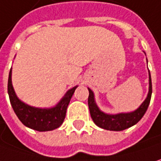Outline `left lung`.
Here are the masks:
<instances>
[{
	"mask_svg": "<svg viewBox=\"0 0 161 161\" xmlns=\"http://www.w3.org/2000/svg\"><path fill=\"white\" fill-rule=\"evenodd\" d=\"M89 96H88V107L91 118L93 122L98 127L110 130V131H123L125 130L136 124H137L142 119L144 114L148 108L151 94H152V83H151V76L149 72V91L147 97L142 103V105L136 110L130 113H120L116 115H109L103 113L102 111L98 110L94 100V94L91 89L88 88Z\"/></svg>",
	"mask_w": 161,
	"mask_h": 161,
	"instance_id": "1",
	"label": "left lung"
}]
</instances>
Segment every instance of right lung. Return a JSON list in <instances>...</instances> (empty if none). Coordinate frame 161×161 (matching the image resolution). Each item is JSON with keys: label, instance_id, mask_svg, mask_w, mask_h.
Masks as SVG:
<instances>
[{"label": "right lung", "instance_id": "right-lung-1", "mask_svg": "<svg viewBox=\"0 0 161 161\" xmlns=\"http://www.w3.org/2000/svg\"><path fill=\"white\" fill-rule=\"evenodd\" d=\"M76 86L70 89L59 104L52 109L30 107L18 99L12 85V68L8 78V94L11 105L22 124L38 132L51 131L60 127L65 118L66 110Z\"/></svg>", "mask_w": 161, "mask_h": 161}]
</instances>
